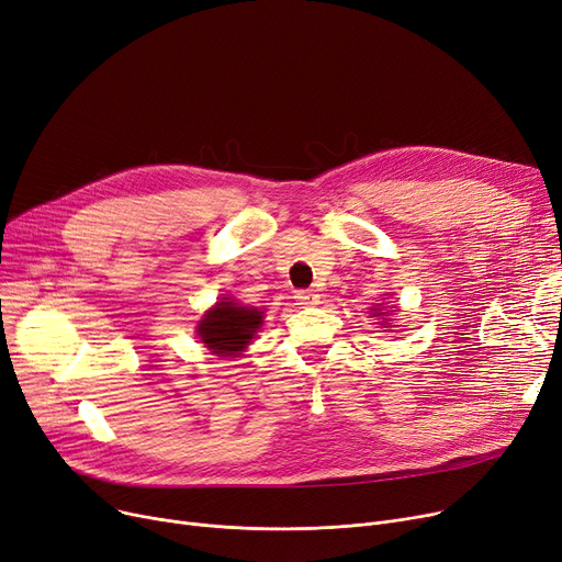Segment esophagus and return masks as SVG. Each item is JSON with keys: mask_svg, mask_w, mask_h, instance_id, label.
Segmentation results:
<instances>
[{"mask_svg": "<svg viewBox=\"0 0 562 562\" xmlns=\"http://www.w3.org/2000/svg\"><path fill=\"white\" fill-rule=\"evenodd\" d=\"M296 303L299 305H305V307H310V305H318V293L316 291H296Z\"/></svg>", "mask_w": 562, "mask_h": 562, "instance_id": "34e87169", "label": "esophagus"}]
</instances>
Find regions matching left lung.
<instances>
[{"label":"left lung","mask_w":562,"mask_h":562,"mask_svg":"<svg viewBox=\"0 0 562 562\" xmlns=\"http://www.w3.org/2000/svg\"><path fill=\"white\" fill-rule=\"evenodd\" d=\"M375 312H378V316H380V314H385V312H382V310H375Z\"/></svg>","instance_id":"obj_1"}]
</instances>
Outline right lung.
<instances>
[{
    "instance_id": "add662e5",
    "label": "right lung",
    "mask_w": 562,
    "mask_h": 562,
    "mask_svg": "<svg viewBox=\"0 0 562 562\" xmlns=\"http://www.w3.org/2000/svg\"><path fill=\"white\" fill-rule=\"evenodd\" d=\"M263 312L246 307L232 299L218 301L206 310L198 323V337L218 358H234L248 348L255 333L261 328Z\"/></svg>"
}]
</instances>
